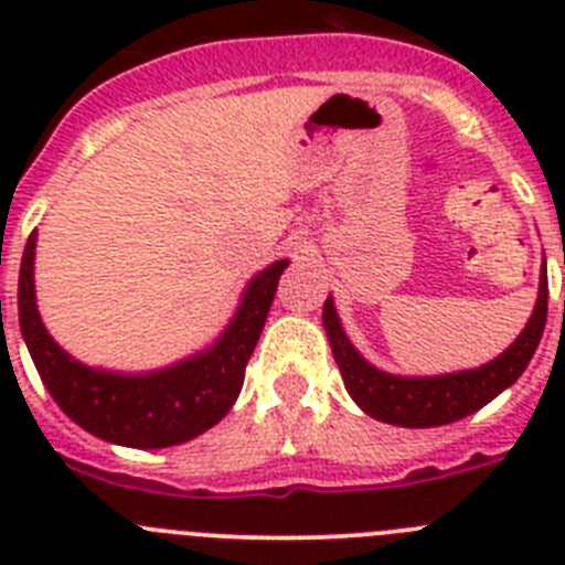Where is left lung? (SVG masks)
Masks as SVG:
<instances>
[{"instance_id": "left-lung-1", "label": "left lung", "mask_w": 565, "mask_h": 565, "mask_svg": "<svg viewBox=\"0 0 565 565\" xmlns=\"http://www.w3.org/2000/svg\"><path fill=\"white\" fill-rule=\"evenodd\" d=\"M546 306L548 288L541 274L535 311L529 317L521 337L492 362L472 371L441 373V376H396V373L373 367L342 331L333 297H328L322 306V326H326L333 359L344 379V391L351 393L353 402L376 422L422 430V427H441V424L472 416L483 404L512 387L518 376L526 371L529 359L535 356L537 342L546 328Z\"/></svg>"}]
</instances>
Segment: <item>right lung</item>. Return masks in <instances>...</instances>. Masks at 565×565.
<instances>
[{"instance_id": "obj_1", "label": "right lung", "mask_w": 565, "mask_h": 565, "mask_svg": "<svg viewBox=\"0 0 565 565\" xmlns=\"http://www.w3.org/2000/svg\"><path fill=\"white\" fill-rule=\"evenodd\" d=\"M33 259L36 232L28 237L19 268V328L44 387L78 427L135 450L189 441L232 411L266 326L279 274L288 268V259H277L248 279L226 331L209 348L161 371L118 373L82 364L50 337L39 317Z\"/></svg>"}]
</instances>
